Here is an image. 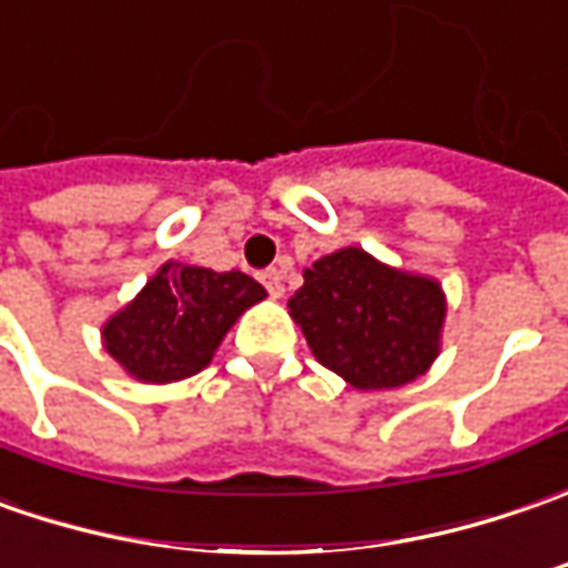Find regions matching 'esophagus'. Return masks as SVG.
<instances>
[{
    "mask_svg": "<svg viewBox=\"0 0 568 568\" xmlns=\"http://www.w3.org/2000/svg\"><path fill=\"white\" fill-rule=\"evenodd\" d=\"M261 283L266 285V292H270V298H280L285 288H283V273L276 270V266H270L261 273Z\"/></svg>",
    "mask_w": 568,
    "mask_h": 568,
    "instance_id": "1",
    "label": "esophagus"
}]
</instances>
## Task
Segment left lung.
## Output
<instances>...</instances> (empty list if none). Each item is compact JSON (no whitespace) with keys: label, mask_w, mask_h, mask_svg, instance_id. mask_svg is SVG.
<instances>
[{"label":"left lung","mask_w":568,"mask_h":568,"mask_svg":"<svg viewBox=\"0 0 568 568\" xmlns=\"http://www.w3.org/2000/svg\"><path fill=\"white\" fill-rule=\"evenodd\" d=\"M314 358L358 389H393L440 352V285L377 264L362 247L326 254L288 298Z\"/></svg>","instance_id":"left-lung-1"}]
</instances>
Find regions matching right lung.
<instances>
[{"mask_svg":"<svg viewBox=\"0 0 568 568\" xmlns=\"http://www.w3.org/2000/svg\"><path fill=\"white\" fill-rule=\"evenodd\" d=\"M264 295L242 270L213 273L172 261L103 326V343L138 381H185L210 364L229 326Z\"/></svg>","mask_w":568,"mask_h":568,"instance_id":"right-lung-1","label":"right lung"}]
</instances>
